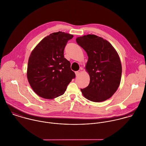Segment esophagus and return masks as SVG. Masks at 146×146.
Returning <instances> with one entry per match:
<instances>
[{"label":"esophagus","mask_w":146,"mask_h":146,"mask_svg":"<svg viewBox=\"0 0 146 146\" xmlns=\"http://www.w3.org/2000/svg\"><path fill=\"white\" fill-rule=\"evenodd\" d=\"M81 72V71L80 70H78V71H76V72H75V73H76V76H79V75L80 74Z\"/></svg>","instance_id":"obj_1"}]
</instances>
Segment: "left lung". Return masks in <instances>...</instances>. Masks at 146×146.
<instances>
[{
	"mask_svg": "<svg viewBox=\"0 0 146 146\" xmlns=\"http://www.w3.org/2000/svg\"><path fill=\"white\" fill-rule=\"evenodd\" d=\"M76 42L88 56L85 69L90 80L88 87L81 88L83 95L94 102L108 99L121 78L122 65L116 50L108 41L94 34L77 37Z\"/></svg>",
	"mask_w": 146,
	"mask_h": 146,
	"instance_id": "left-lung-1",
	"label": "left lung"
}]
</instances>
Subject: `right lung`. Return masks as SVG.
Returning <instances> with one entry per match:
<instances>
[{"label": "right lung", "mask_w": 146, "mask_h": 146, "mask_svg": "<svg viewBox=\"0 0 146 146\" xmlns=\"http://www.w3.org/2000/svg\"><path fill=\"white\" fill-rule=\"evenodd\" d=\"M73 37L65 32L53 33L44 38L31 51L27 78L38 96L52 99L62 95L75 78L70 62L64 56L66 43Z\"/></svg>", "instance_id": "add662e5"}]
</instances>
